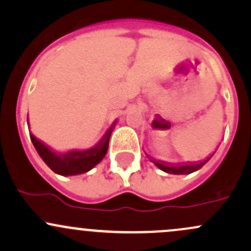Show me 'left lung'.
Wrapping results in <instances>:
<instances>
[{
  "label": "left lung",
  "instance_id": "obj_1",
  "mask_svg": "<svg viewBox=\"0 0 251 251\" xmlns=\"http://www.w3.org/2000/svg\"><path fill=\"white\" fill-rule=\"evenodd\" d=\"M213 155H211V157ZM211 157H208L207 159H205V161L201 162V163H188V164H184V166H181V164H176V166H174V164L166 163V162L153 161V159H151V161H152L153 163H155L156 166L159 168V169L168 173V174L181 175V174H191V173H193V172H197V170H199L200 168H201L203 164H205L206 162L211 158ZM149 158H150V157H149Z\"/></svg>",
  "mask_w": 251,
  "mask_h": 251
}]
</instances>
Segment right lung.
I'll return each instance as SVG.
<instances>
[{
  "label": "right lung",
  "mask_w": 251,
  "mask_h": 251,
  "mask_svg": "<svg viewBox=\"0 0 251 251\" xmlns=\"http://www.w3.org/2000/svg\"><path fill=\"white\" fill-rule=\"evenodd\" d=\"M112 128L113 126L106 132L102 139L94 148L84 151H70L68 153H56L49 147H46L43 142L35 138L33 134H31V140L43 161L56 174L63 176L78 175L89 172L96 164L102 161L108 150Z\"/></svg>",
  "instance_id": "obj_1"
}]
</instances>
